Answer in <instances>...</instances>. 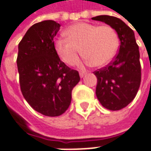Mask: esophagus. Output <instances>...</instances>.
Wrapping results in <instances>:
<instances>
[{"label":"esophagus","instance_id":"34e87169","mask_svg":"<svg viewBox=\"0 0 151 151\" xmlns=\"http://www.w3.org/2000/svg\"><path fill=\"white\" fill-rule=\"evenodd\" d=\"M85 74H86V73H84V72H80V73H79V75H80L81 78H83Z\"/></svg>","mask_w":151,"mask_h":151}]
</instances>
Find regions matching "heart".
Returning <instances> with one entry per match:
<instances>
[{
  "mask_svg": "<svg viewBox=\"0 0 151 151\" xmlns=\"http://www.w3.org/2000/svg\"><path fill=\"white\" fill-rule=\"evenodd\" d=\"M67 37H58L54 40L55 52L68 65H75L79 61V53L85 56L87 63L96 67L109 63L119 48L116 31L109 25L98 26L88 22H78L65 31Z\"/></svg>",
  "mask_w": 151,
  "mask_h": 151,
  "instance_id": "heart-1",
  "label": "heart"
}]
</instances>
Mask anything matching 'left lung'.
<instances>
[{"mask_svg": "<svg viewBox=\"0 0 151 151\" xmlns=\"http://www.w3.org/2000/svg\"><path fill=\"white\" fill-rule=\"evenodd\" d=\"M92 19L112 27L120 41L119 50L111 63L93 72L98 79L96 95L99 101L107 109L119 110L134 99L140 85L139 46L134 31L122 20L106 15Z\"/></svg>", "mask_w": 151, "mask_h": 151, "instance_id": "left-lung-1", "label": "left lung"}]
</instances>
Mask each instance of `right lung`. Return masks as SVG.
Listing matches in <instances>:
<instances>
[{
    "label": "right lung",
    "instance_id": "right-lung-1",
    "mask_svg": "<svg viewBox=\"0 0 151 151\" xmlns=\"http://www.w3.org/2000/svg\"><path fill=\"white\" fill-rule=\"evenodd\" d=\"M61 25L47 20L32 25L19 42L17 58L21 91L34 110L55 117L68 109L72 90L80 80L55 52Z\"/></svg>",
    "mask_w": 151,
    "mask_h": 151
}]
</instances>
